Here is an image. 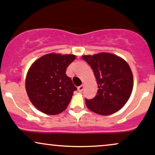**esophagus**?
<instances>
[{
    "mask_svg": "<svg viewBox=\"0 0 155 155\" xmlns=\"http://www.w3.org/2000/svg\"><path fill=\"white\" fill-rule=\"evenodd\" d=\"M84 84L80 85L79 87H78V90H79V92L82 91V90H84Z\"/></svg>",
    "mask_w": 155,
    "mask_h": 155,
    "instance_id": "esophagus-1",
    "label": "esophagus"
}]
</instances>
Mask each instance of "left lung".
I'll use <instances>...</instances> for the list:
<instances>
[{
    "instance_id": "obj_1",
    "label": "left lung",
    "mask_w": 155,
    "mask_h": 155,
    "mask_svg": "<svg viewBox=\"0 0 155 155\" xmlns=\"http://www.w3.org/2000/svg\"><path fill=\"white\" fill-rule=\"evenodd\" d=\"M82 58L92 68L98 87L94 98L85 99L87 108L101 115L118 111L128 101L133 90V74L128 64L110 53L84 55Z\"/></svg>"
}]
</instances>
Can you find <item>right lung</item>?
Here are the masks:
<instances>
[{"label":"right lung","mask_w":155,"mask_h":155,"mask_svg":"<svg viewBox=\"0 0 155 155\" xmlns=\"http://www.w3.org/2000/svg\"><path fill=\"white\" fill-rule=\"evenodd\" d=\"M75 58L74 54L52 53L44 55L32 65L26 77V91L39 111L54 115L68 107L77 88L65 71Z\"/></svg>","instance_id":"right-lung-1"}]
</instances>
